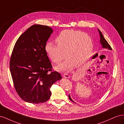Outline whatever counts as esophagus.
<instances>
[{"label":"esophagus","instance_id":"obj_1","mask_svg":"<svg viewBox=\"0 0 124 124\" xmlns=\"http://www.w3.org/2000/svg\"><path fill=\"white\" fill-rule=\"evenodd\" d=\"M62 76L63 78H70V76H69L68 74H62Z\"/></svg>","mask_w":124,"mask_h":124}]
</instances>
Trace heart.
<instances>
[{
	"instance_id": "heart-1",
	"label": "heart",
	"mask_w": 124,
	"mask_h": 124,
	"mask_svg": "<svg viewBox=\"0 0 124 124\" xmlns=\"http://www.w3.org/2000/svg\"><path fill=\"white\" fill-rule=\"evenodd\" d=\"M55 45L52 42H46L45 51L47 57L54 63H58L62 59V52H65L66 59L55 67L58 71L68 72L74 66L80 67L87 62L93 48L91 36L85 32L66 29L56 37Z\"/></svg>"
}]
</instances>
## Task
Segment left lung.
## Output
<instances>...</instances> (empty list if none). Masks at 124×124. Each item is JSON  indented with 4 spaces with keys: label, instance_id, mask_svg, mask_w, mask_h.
Listing matches in <instances>:
<instances>
[{
    "label": "left lung",
    "instance_id": "obj_1",
    "mask_svg": "<svg viewBox=\"0 0 124 124\" xmlns=\"http://www.w3.org/2000/svg\"><path fill=\"white\" fill-rule=\"evenodd\" d=\"M98 32H99V36H100V43L101 46H102V48H107V49H108V50H112V48L111 47V46H110L109 45V44H108V43L107 40H106V39H105L104 37V36H103L102 32H101L100 31V30H99V29H98ZM68 97H69V99H70L71 101H72V102H74V101L72 100V99H71L70 94H69ZM74 103H76V102H74Z\"/></svg>",
    "mask_w": 124,
    "mask_h": 124
}]
</instances>
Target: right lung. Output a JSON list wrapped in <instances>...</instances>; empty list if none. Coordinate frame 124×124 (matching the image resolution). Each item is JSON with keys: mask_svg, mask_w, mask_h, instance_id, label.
<instances>
[{"mask_svg": "<svg viewBox=\"0 0 124 124\" xmlns=\"http://www.w3.org/2000/svg\"><path fill=\"white\" fill-rule=\"evenodd\" d=\"M53 29L48 26L33 25L18 38L10 62V70L18 95L26 102H46L51 96L50 88L62 79L60 73L52 71V66L45 46Z\"/></svg>", "mask_w": 124, "mask_h": 124, "instance_id": "right-lung-1", "label": "right lung"}]
</instances>
